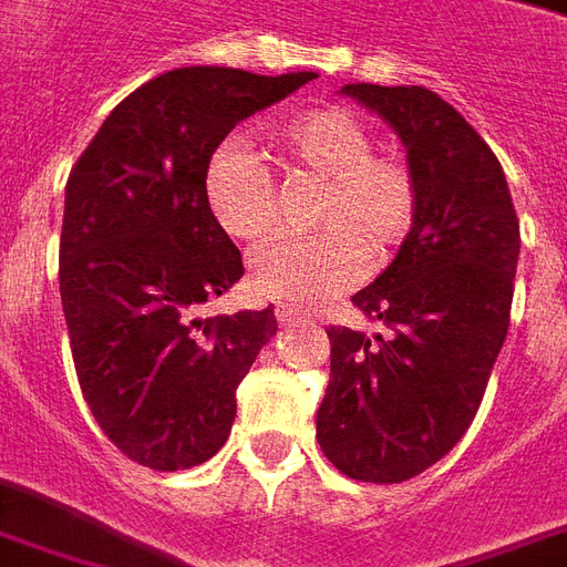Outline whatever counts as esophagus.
Returning a JSON list of instances; mask_svg holds the SVG:
<instances>
[{"label":"esophagus","instance_id":"34e87169","mask_svg":"<svg viewBox=\"0 0 567 567\" xmlns=\"http://www.w3.org/2000/svg\"><path fill=\"white\" fill-rule=\"evenodd\" d=\"M276 321L297 323V321H306V315H302L300 309H293V306H276Z\"/></svg>","mask_w":567,"mask_h":567}]
</instances>
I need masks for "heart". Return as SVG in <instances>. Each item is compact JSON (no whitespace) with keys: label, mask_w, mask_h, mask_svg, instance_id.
I'll use <instances>...</instances> for the list:
<instances>
[{"label":"heart","mask_w":567,"mask_h":567,"mask_svg":"<svg viewBox=\"0 0 567 567\" xmlns=\"http://www.w3.org/2000/svg\"><path fill=\"white\" fill-rule=\"evenodd\" d=\"M270 142L288 168L321 181L312 226L255 255L252 288L261 297L315 306L360 282L365 258L389 265L413 240L422 216V181L399 148H374V130L344 106H315L279 121ZM205 202L214 223L244 244H265L279 228L270 172L252 151L226 145L207 159Z\"/></svg>","instance_id":"obj_1"}]
</instances>
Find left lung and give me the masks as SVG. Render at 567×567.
<instances>
[{"mask_svg": "<svg viewBox=\"0 0 567 567\" xmlns=\"http://www.w3.org/2000/svg\"><path fill=\"white\" fill-rule=\"evenodd\" d=\"M399 133L422 181L413 240L353 306L380 330L330 327L318 443L357 482L437 464L475 419L512 321L520 226L503 166L461 112L422 85L341 89Z\"/></svg>", "mask_w": 567, "mask_h": 567, "instance_id": "1", "label": "left lung"}]
</instances>
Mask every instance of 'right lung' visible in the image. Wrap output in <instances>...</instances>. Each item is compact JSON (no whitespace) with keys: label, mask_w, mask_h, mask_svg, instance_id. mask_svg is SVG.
<instances>
[{"label":"right lung","mask_w":567,"mask_h":567,"mask_svg":"<svg viewBox=\"0 0 567 567\" xmlns=\"http://www.w3.org/2000/svg\"><path fill=\"white\" fill-rule=\"evenodd\" d=\"M318 73L178 68L106 115L64 187L59 291L82 399L115 446L175 473L228 440L235 389L276 332L274 306L202 318L244 276L205 202V168L237 121Z\"/></svg>","instance_id":"right-lung-1"}]
</instances>
